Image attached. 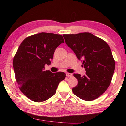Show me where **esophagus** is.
I'll use <instances>...</instances> for the list:
<instances>
[{
	"label": "esophagus",
	"mask_w": 126,
	"mask_h": 126,
	"mask_svg": "<svg viewBox=\"0 0 126 126\" xmlns=\"http://www.w3.org/2000/svg\"><path fill=\"white\" fill-rule=\"evenodd\" d=\"M66 76H68V77H71V76H73V74L67 73H66Z\"/></svg>",
	"instance_id": "34e87169"
}]
</instances>
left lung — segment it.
<instances>
[{"label": "left lung", "instance_id": "1", "mask_svg": "<svg viewBox=\"0 0 126 126\" xmlns=\"http://www.w3.org/2000/svg\"><path fill=\"white\" fill-rule=\"evenodd\" d=\"M66 44L83 62L85 75L74 74L78 83L72 90L82 100H94L110 85L115 63L110 47L103 39L89 32L63 34Z\"/></svg>", "mask_w": 126, "mask_h": 126}]
</instances>
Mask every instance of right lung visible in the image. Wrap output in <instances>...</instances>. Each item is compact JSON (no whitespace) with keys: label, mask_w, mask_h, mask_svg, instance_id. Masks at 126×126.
Wrapping results in <instances>:
<instances>
[{"label":"right lung","mask_w":126,"mask_h":126,"mask_svg":"<svg viewBox=\"0 0 126 126\" xmlns=\"http://www.w3.org/2000/svg\"><path fill=\"white\" fill-rule=\"evenodd\" d=\"M64 40L62 36L42 32L28 37L22 42L13 57L16 82L24 94L36 102L55 95L59 83L65 79L63 72L45 71L51 64L55 50Z\"/></svg>","instance_id":"right-lung-1"}]
</instances>
